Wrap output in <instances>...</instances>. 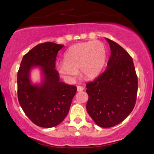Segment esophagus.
I'll use <instances>...</instances> for the list:
<instances>
[{
    "mask_svg": "<svg viewBox=\"0 0 154 154\" xmlns=\"http://www.w3.org/2000/svg\"><path fill=\"white\" fill-rule=\"evenodd\" d=\"M84 90V88L83 86H80V85H78L77 86V91L78 92H82Z\"/></svg>",
    "mask_w": 154,
    "mask_h": 154,
    "instance_id": "esophagus-1",
    "label": "esophagus"
}]
</instances>
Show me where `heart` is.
<instances>
[{"instance_id":"b5f03b06","label":"heart","mask_w":154,"mask_h":154,"mask_svg":"<svg viewBox=\"0 0 154 154\" xmlns=\"http://www.w3.org/2000/svg\"><path fill=\"white\" fill-rule=\"evenodd\" d=\"M106 57V49L101 42L78 43L67 50L64 62L57 64V70L69 81H73L77 77L79 69L84 78L92 79L102 71Z\"/></svg>"}]
</instances>
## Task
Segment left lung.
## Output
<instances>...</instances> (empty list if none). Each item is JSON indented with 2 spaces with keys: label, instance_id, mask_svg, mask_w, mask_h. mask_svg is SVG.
Masks as SVG:
<instances>
[{
  "label": "left lung",
  "instance_id": "obj_1",
  "mask_svg": "<svg viewBox=\"0 0 154 154\" xmlns=\"http://www.w3.org/2000/svg\"><path fill=\"white\" fill-rule=\"evenodd\" d=\"M111 56L106 69L86 84V109L97 125L111 128L121 123L135 105L138 81L131 56L116 42L106 38Z\"/></svg>",
  "mask_w": 154,
  "mask_h": 154
}]
</instances>
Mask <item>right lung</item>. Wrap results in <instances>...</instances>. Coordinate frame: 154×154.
Segmentation results:
<instances>
[{
    "mask_svg": "<svg viewBox=\"0 0 154 154\" xmlns=\"http://www.w3.org/2000/svg\"><path fill=\"white\" fill-rule=\"evenodd\" d=\"M64 45L46 42L35 46L23 57L17 73V96L27 117L42 128H52L62 123L68 114L76 93L74 85L60 81L55 62L59 50ZM38 66L43 73L41 85H33L30 69Z\"/></svg>",
    "mask_w": 154,
    "mask_h": 154,
    "instance_id": "right-lung-1",
    "label": "right lung"
}]
</instances>
